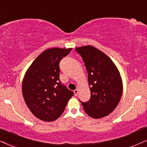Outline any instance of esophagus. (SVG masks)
Returning <instances> with one entry per match:
<instances>
[{"label":"esophagus","instance_id":"obj_1","mask_svg":"<svg viewBox=\"0 0 147 147\" xmlns=\"http://www.w3.org/2000/svg\"><path fill=\"white\" fill-rule=\"evenodd\" d=\"M74 93H75V96H77V94H78V93H79V89L75 90H74Z\"/></svg>","mask_w":147,"mask_h":147}]
</instances>
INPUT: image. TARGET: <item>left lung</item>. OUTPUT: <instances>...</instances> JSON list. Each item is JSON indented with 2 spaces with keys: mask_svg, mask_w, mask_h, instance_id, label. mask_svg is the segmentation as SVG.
<instances>
[{
  "mask_svg": "<svg viewBox=\"0 0 147 147\" xmlns=\"http://www.w3.org/2000/svg\"><path fill=\"white\" fill-rule=\"evenodd\" d=\"M85 63L91 96L81 102L84 111L93 118H101L112 113L123 93V82L117 67L108 56L92 46L75 49Z\"/></svg>",
  "mask_w": 147,
  "mask_h": 147,
  "instance_id": "1",
  "label": "left lung"
}]
</instances>
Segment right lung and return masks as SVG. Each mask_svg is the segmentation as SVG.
I'll use <instances>...</instances> for the list:
<instances>
[{
	"mask_svg": "<svg viewBox=\"0 0 147 147\" xmlns=\"http://www.w3.org/2000/svg\"><path fill=\"white\" fill-rule=\"evenodd\" d=\"M71 51V48L47 49L26 72L22 86L23 98L32 114L42 121L57 119L74 95L59 80V62Z\"/></svg>",
	"mask_w": 147,
	"mask_h": 147,
	"instance_id": "1",
	"label": "right lung"
}]
</instances>
